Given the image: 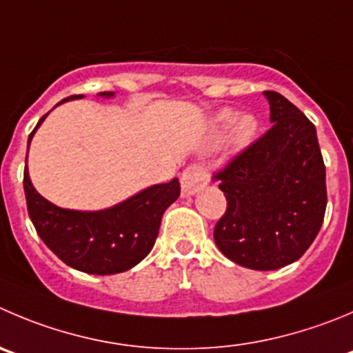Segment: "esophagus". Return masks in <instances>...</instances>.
<instances>
[{
    "mask_svg": "<svg viewBox=\"0 0 353 353\" xmlns=\"http://www.w3.org/2000/svg\"><path fill=\"white\" fill-rule=\"evenodd\" d=\"M208 182H210V174H208V171L204 170V168H201L199 164L189 166L183 171L182 176H180L183 196H192L197 190L203 189Z\"/></svg>",
    "mask_w": 353,
    "mask_h": 353,
    "instance_id": "esophagus-1",
    "label": "esophagus"
}]
</instances>
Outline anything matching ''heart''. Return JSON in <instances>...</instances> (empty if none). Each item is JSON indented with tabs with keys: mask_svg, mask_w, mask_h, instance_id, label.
Instances as JSON below:
<instances>
[{
	"mask_svg": "<svg viewBox=\"0 0 353 353\" xmlns=\"http://www.w3.org/2000/svg\"><path fill=\"white\" fill-rule=\"evenodd\" d=\"M232 129V149L241 150L244 147L250 145L258 135L260 130V123L253 114H244V116H237L236 110L223 109L214 116L213 128L216 135H223L227 130Z\"/></svg>",
	"mask_w": 353,
	"mask_h": 353,
	"instance_id": "1",
	"label": "heart"
}]
</instances>
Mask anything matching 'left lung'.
<instances>
[{
    "label": "left lung",
    "mask_w": 353,
    "mask_h": 353,
    "mask_svg": "<svg viewBox=\"0 0 353 353\" xmlns=\"http://www.w3.org/2000/svg\"><path fill=\"white\" fill-rule=\"evenodd\" d=\"M263 95L272 128L214 173L227 211L213 236L234 263L275 270L303 256L314 243L327 192L315 126L281 93Z\"/></svg>",
    "instance_id": "left-lung-1"
}]
</instances>
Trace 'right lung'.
<instances>
[{"instance_id":"obj_1","label":"right lung","mask_w":353,"mask_h":353,"mask_svg":"<svg viewBox=\"0 0 353 353\" xmlns=\"http://www.w3.org/2000/svg\"><path fill=\"white\" fill-rule=\"evenodd\" d=\"M99 95L112 97L114 93ZM69 99H83V95ZM46 116L48 114L39 119L29 135L28 150ZM23 190L36 232L63 263L86 274L110 275L130 270L150 253L163 213L179 199L180 182L173 179L168 183H157L100 211L63 210L46 201L31 183L28 166L23 170Z\"/></svg>"}]
</instances>
